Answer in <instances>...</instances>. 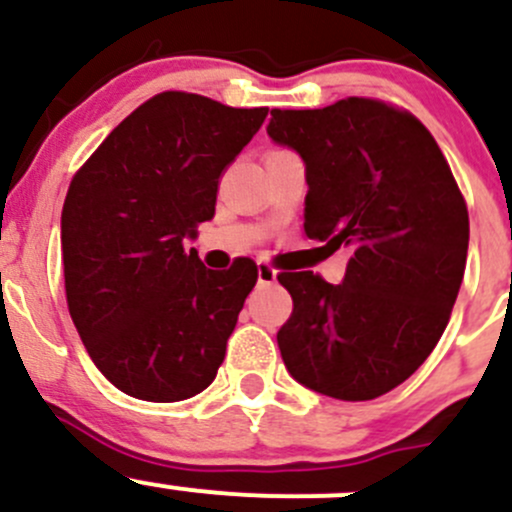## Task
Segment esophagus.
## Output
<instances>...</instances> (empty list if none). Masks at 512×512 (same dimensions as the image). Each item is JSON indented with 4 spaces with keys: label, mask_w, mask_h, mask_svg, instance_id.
Masks as SVG:
<instances>
[{
    "label": "esophagus",
    "mask_w": 512,
    "mask_h": 512,
    "mask_svg": "<svg viewBox=\"0 0 512 512\" xmlns=\"http://www.w3.org/2000/svg\"><path fill=\"white\" fill-rule=\"evenodd\" d=\"M257 282H260V285H275L277 272L272 270L270 265H260L257 267Z\"/></svg>",
    "instance_id": "obj_1"
}]
</instances>
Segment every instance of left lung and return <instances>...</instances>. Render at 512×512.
<instances>
[{
	"label": "left lung",
	"mask_w": 512,
	"mask_h": 512,
	"mask_svg": "<svg viewBox=\"0 0 512 512\" xmlns=\"http://www.w3.org/2000/svg\"><path fill=\"white\" fill-rule=\"evenodd\" d=\"M267 136L304 163V235L349 252L342 285L277 277L294 302L282 359L317 394L376 399L426 361L451 317L468 255L461 190L426 126L371 98L275 108Z\"/></svg>",
	"instance_id": "left-lung-1"
}]
</instances>
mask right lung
<instances>
[{
  "instance_id": "right-lung-1",
  "label": "right lung",
  "mask_w": 512,
  "mask_h": 512,
  "mask_svg": "<svg viewBox=\"0 0 512 512\" xmlns=\"http://www.w3.org/2000/svg\"><path fill=\"white\" fill-rule=\"evenodd\" d=\"M265 116L165 91L123 118L71 180L66 302L98 371L133 399H190L223 364L257 267L208 270L183 242L215 215L220 173Z\"/></svg>"
}]
</instances>
